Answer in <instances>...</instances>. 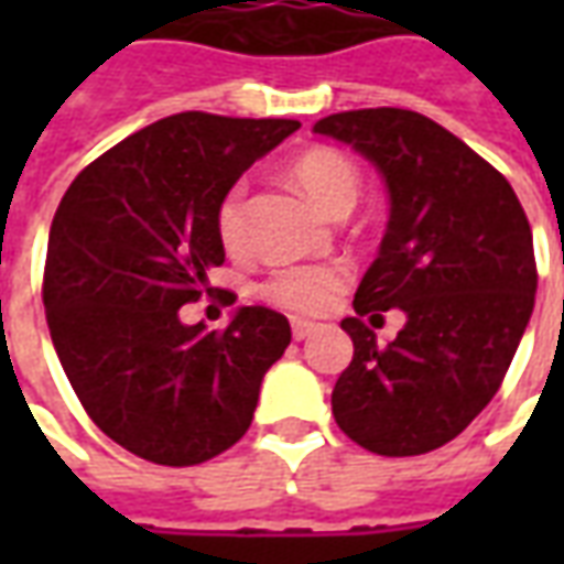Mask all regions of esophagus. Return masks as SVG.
Returning <instances> with one entry per match:
<instances>
[{
	"instance_id": "esophagus-1",
	"label": "esophagus",
	"mask_w": 564,
	"mask_h": 564,
	"mask_svg": "<svg viewBox=\"0 0 564 564\" xmlns=\"http://www.w3.org/2000/svg\"><path fill=\"white\" fill-rule=\"evenodd\" d=\"M319 326L317 323H311V319H293V338L295 341H307Z\"/></svg>"
}]
</instances>
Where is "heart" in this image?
I'll use <instances>...</instances> for the list:
<instances>
[{
	"mask_svg": "<svg viewBox=\"0 0 564 564\" xmlns=\"http://www.w3.org/2000/svg\"><path fill=\"white\" fill-rule=\"evenodd\" d=\"M295 186L323 214H347L359 198V172L344 153L332 148H314L302 153L290 169ZM217 235L226 250L245 245V186H232L217 208ZM344 290V271L335 265H286L259 286V295L271 305L295 314H319Z\"/></svg>",
	"mask_w": 564,
	"mask_h": 564,
	"instance_id": "b5f03b06",
	"label": "heart"
}]
</instances>
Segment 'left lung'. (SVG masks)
I'll return each instance as SVG.
<instances>
[{
  "label": "left lung",
  "mask_w": 564,
  "mask_h": 564,
  "mask_svg": "<svg viewBox=\"0 0 564 564\" xmlns=\"http://www.w3.org/2000/svg\"><path fill=\"white\" fill-rule=\"evenodd\" d=\"M317 135L366 156L390 193L378 259L341 329L354 362L332 392L347 437L378 456L444 447L492 402L534 307L532 229L501 174L435 120L404 108L323 117ZM399 306L378 345L362 316Z\"/></svg>",
  "instance_id": "obj_1"
}]
</instances>
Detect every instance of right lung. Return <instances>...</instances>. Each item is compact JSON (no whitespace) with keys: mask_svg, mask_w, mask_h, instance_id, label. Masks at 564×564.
Masks as SVG:
<instances>
[{"mask_svg":"<svg viewBox=\"0 0 564 564\" xmlns=\"http://www.w3.org/2000/svg\"><path fill=\"white\" fill-rule=\"evenodd\" d=\"M295 120L202 111L165 117L72 181L51 223L44 314L72 390L105 435L156 465H198L250 429L290 319L235 307L229 326H186L181 305L223 265L217 208Z\"/></svg>","mask_w":564,"mask_h":564,"instance_id":"add662e5","label":"right lung"}]
</instances>
